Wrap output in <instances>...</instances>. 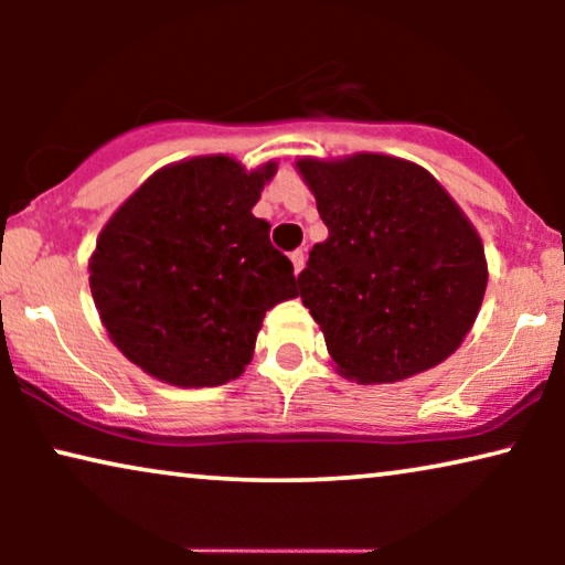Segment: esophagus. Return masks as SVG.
<instances>
[{"label": "esophagus", "mask_w": 565, "mask_h": 565, "mask_svg": "<svg viewBox=\"0 0 565 565\" xmlns=\"http://www.w3.org/2000/svg\"><path fill=\"white\" fill-rule=\"evenodd\" d=\"M290 259H292V273H300V269L306 267V252L303 249H296L290 254Z\"/></svg>", "instance_id": "esophagus-1"}]
</instances>
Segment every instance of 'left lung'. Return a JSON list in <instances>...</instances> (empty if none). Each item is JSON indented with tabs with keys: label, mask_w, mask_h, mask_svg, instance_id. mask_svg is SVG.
I'll list each match as a JSON object with an SVG mask.
<instances>
[{
	"label": "left lung",
	"mask_w": 565,
	"mask_h": 565,
	"mask_svg": "<svg viewBox=\"0 0 565 565\" xmlns=\"http://www.w3.org/2000/svg\"><path fill=\"white\" fill-rule=\"evenodd\" d=\"M298 172L329 228L298 288L339 373L396 383L450 358L489 273L481 238L443 184L383 153L300 159Z\"/></svg>",
	"instance_id": "8db88e82"
}]
</instances>
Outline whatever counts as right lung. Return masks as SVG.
Masks as SVG:
<instances>
[{
    "label": "right lung",
    "mask_w": 565,
    "mask_h": 565,
    "mask_svg": "<svg viewBox=\"0 0 565 565\" xmlns=\"http://www.w3.org/2000/svg\"><path fill=\"white\" fill-rule=\"evenodd\" d=\"M269 161L246 172L228 157L159 169L107 221L89 288L113 344L146 373L213 388L249 365L262 319L296 298L292 262L257 218Z\"/></svg>",
    "instance_id": "right-lung-1"
}]
</instances>
